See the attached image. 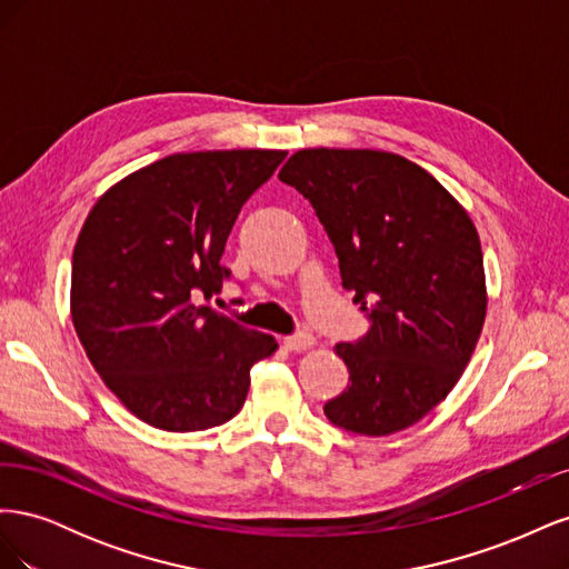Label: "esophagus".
I'll return each mask as SVG.
<instances>
[{
  "instance_id": "34e87169",
  "label": "esophagus",
  "mask_w": 569,
  "mask_h": 569,
  "mask_svg": "<svg viewBox=\"0 0 569 569\" xmlns=\"http://www.w3.org/2000/svg\"><path fill=\"white\" fill-rule=\"evenodd\" d=\"M282 343H284V347H287L289 351H306V349L313 347L316 339H313L311 335H306V332H297V335L284 337Z\"/></svg>"
}]
</instances>
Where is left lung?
<instances>
[{
    "mask_svg": "<svg viewBox=\"0 0 569 569\" xmlns=\"http://www.w3.org/2000/svg\"><path fill=\"white\" fill-rule=\"evenodd\" d=\"M280 180L311 201L341 284L370 318L366 337L335 347L349 385L325 416L366 437L401 432L449 396L481 335L475 222L437 178L389 151L301 149Z\"/></svg>",
    "mask_w": 569,
    "mask_h": 569,
    "instance_id": "left-lung-1",
    "label": "left lung"
}]
</instances>
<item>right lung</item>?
Listing matches in <instances>:
<instances>
[{"label":"right lung","mask_w":569,"mask_h":569,"mask_svg":"<svg viewBox=\"0 0 569 569\" xmlns=\"http://www.w3.org/2000/svg\"><path fill=\"white\" fill-rule=\"evenodd\" d=\"M278 149L173 153L99 197L73 249L71 318L90 363L132 416L201 432L244 406L251 366L278 341L201 303L230 270L220 256Z\"/></svg>","instance_id":"1"}]
</instances>
